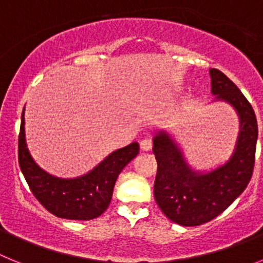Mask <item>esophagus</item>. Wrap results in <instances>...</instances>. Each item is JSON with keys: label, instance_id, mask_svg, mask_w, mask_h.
I'll return each mask as SVG.
<instances>
[{"label": "esophagus", "instance_id": "esophagus-1", "mask_svg": "<svg viewBox=\"0 0 263 263\" xmlns=\"http://www.w3.org/2000/svg\"><path fill=\"white\" fill-rule=\"evenodd\" d=\"M139 145H141V148H142L143 152H150V150H152V147H153V142H152V139H150V138L142 139Z\"/></svg>", "mask_w": 263, "mask_h": 263}]
</instances>
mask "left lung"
Masks as SVG:
<instances>
[{"instance_id":"8db88e82","label":"left lung","mask_w":263,"mask_h":263,"mask_svg":"<svg viewBox=\"0 0 263 263\" xmlns=\"http://www.w3.org/2000/svg\"><path fill=\"white\" fill-rule=\"evenodd\" d=\"M210 75L215 101L233 106L240 118V132L231 158L210 171H196L167 132L162 130L153 139L158 163L155 201L171 221L183 227H197L224 212L249 184L254 168L258 138L254 110L221 71L211 68Z\"/></svg>"}]
</instances>
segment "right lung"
Segmentation results:
<instances>
[{"label":"right lung","instance_id":"right-lung-1","mask_svg":"<svg viewBox=\"0 0 263 263\" xmlns=\"http://www.w3.org/2000/svg\"><path fill=\"white\" fill-rule=\"evenodd\" d=\"M139 153L133 142L110 153L89 173L72 179L57 178L42 170L30 155L25 138V108L21 117L18 162L36 200L48 212L67 220H92L109 206L120 173Z\"/></svg>","mask_w":263,"mask_h":263}]
</instances>
